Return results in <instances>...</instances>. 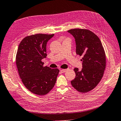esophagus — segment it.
<instances>
[{
	"label": "esophagus",
	"mask_w": 121,
	"mask_h": 121,
	"mask_svg": "<svg viewBox=\"0 0 121 121\" xmlns=\"http://www.w3.org/2000/svg\"><path fill=\"white\" fill-rule=\"evenodd\" d=\"M67 71V69H60V72L61 73H65Z\"/></svg>",
	"instance_id": "34e87169"
}]
</instances>
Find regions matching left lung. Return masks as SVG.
Segmentation results:
<instances>
[{
  "instance_id": "8db88e82",
  "label": "left lung",
  "mask_w": 121,
  "mask_h": 121,
  "mask_svg": "<svg viewBox=\"0 0 121 121\" xmlns=\"http://www.w3.org/2000/svg\"><path fill=\"white\" fill-rule=\"evenodd\" d=\"M75 39L77 54L82 56V69L75 68V78L72 86L79 92L92 90L100 81L106 65L105 54L99 38L86 29H74L68 31Z\"/></svg>"
}]
</instances>
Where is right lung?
<instances>
[{
    "label": "right lung",
    "instance_id": "add662e5",
    "mask_svg": "<svg viewBox=\"0 0 121 121\" xmlns=\"http://www.w3.org/2000/svg\"><path fill=\"white\" fill-rule=\"evenodd\" d=\"M54 34H37L27 36L19 44L16 65L23 83L31 92L39 95L48 93L56 81L60 71L43 67L46 57V44Z\"/></svg>",
    "mask_w": 121,
    "mask_h": 121
}]
</instances>
